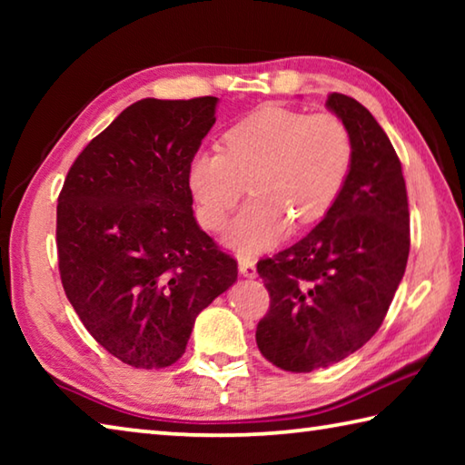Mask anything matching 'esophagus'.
Listing matches in <instances>:
<instances>
[{"label": "esophagus", "instance_id": "34e87169", "mask_svg": "<svg viewBox=\"0 0 465 465\" xmlns=\"http://www.w3.org/2000/svg\"><path fill=\"white\" fill-rule=\"evenodd\" d=\"M238 269L242 272V277H246V279H254L256 277V264H254V261H248V258H240Z\"/></svg>", "mask_w": 465, "mask_h": 465}]
</instances>
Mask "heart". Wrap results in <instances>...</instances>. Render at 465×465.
<instances>
[{"instance_id":"heart-1","label":"heart","mask_w":465,"mask_h":465,"mask_svg":"<svg viewBox=\"0 0 465 465\" xmlns=\"http://www.w3.org/2000/svg\"><path fill=\"white\" fill-rule=\"evenodd\" d=\"M351 166L352 139L338 116L266 106L225 133L222 152L193 157L188 186L201 223L219 232L250 184L254 196L233 219L227 243L258 254L285 240L293 222L324 219Z\"/></svg>"}]
</instances>
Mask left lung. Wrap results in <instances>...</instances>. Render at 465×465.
<instances>
[{"label": "left lung", "instance_id": "obj_1", "mask_svg": "<svg viewBox=\"0 0 465 465\" xmlns=\"http://www.w3.org/2000/svg\"><path fill=\"white\" fill-rule=\"evenodd\" d=\"M326 106L352 139L342 194L305 238L256 266L271 295L256 344L291 373L334 365L380 330L411 252L402 163L388 135L355 98L334 92Z\"/></svg>", "mask_w": 465, "mask_h": 465}]
</instances>
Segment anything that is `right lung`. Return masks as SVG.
<instances>
[{"mask_svg":"<svg viewBox=\"0 0 465 465\" xmlns=\"http://www.w3.org/2000/svg\"><path fill=\"white\" fill-rule=\"evenodd\" d=\"M217 98H143L69 168L57 204L69 303L110 355L162 369L184 355L194 320L238 279V262L193 215L188 166Z\"/></svg>","mask_w":465,"mask_h":465,"instance_id":"obj_1","label":"right lung"}]
</instances>
